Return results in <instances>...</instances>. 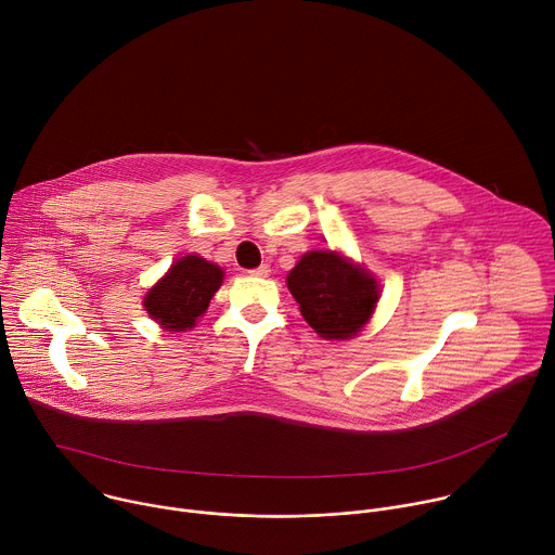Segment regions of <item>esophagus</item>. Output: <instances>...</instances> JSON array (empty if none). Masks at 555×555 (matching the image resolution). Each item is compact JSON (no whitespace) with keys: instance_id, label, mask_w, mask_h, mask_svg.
Here are the masks:
<instances>
[{"instance_id":"1","label":"esophagus","mask_w":555,"mask_h":555,"mask_svg":"<svg viewBox=\"0 0 555 555\" xmlns=\"http://www.w3.org/2000/svg\"><path fill=\"white\" fill-rule=\"evenodd\" d=\"M268 274H270V266H268V263H263V266L250 270V276H268Z\"/></svg>"}]
</instances>
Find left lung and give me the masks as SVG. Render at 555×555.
<instances>
[{
  "label": "left lung",
  "instance_id": "1",
  "mask_svg": "<svg viewBox=\"0 0 555 555\" xmlns=\"http://www.w3.org/2000/svg\"><path fill=\"white\" fill-rule=\"evenodd\" d=\"M287 287L309 327L327 340L353 338L373 315L377 281L334 250H311L287 274Z\"/></svg>",
  "mask_w": 555,
  "mask_h": 555
}]
</instances>
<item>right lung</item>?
Instances as JSON below:
<instances>
[{
	"label": "right lung",
	"mask_w": 555,
	"mask_h": 555,
	"mask_svg": "<svg viewBox=\"0 0 555 555\" xmlns=\"http://www.w3.org/2000/svg\"><path fill=\"white\" fill-rule=\"evenodd\" d=\"M223 281V270L197 255L178 259L144 296V309L167 332L195 327Z\"/></svg>",
	"instance_id": "obj_1"
}]
</instances>
